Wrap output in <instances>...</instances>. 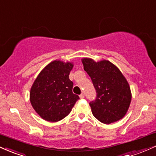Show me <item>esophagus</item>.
<instances>
[{"label": "esophagus", "instance_id": "34e87169", "mask_svg": "<svg viewBox=\"0 0 156 156\" xmlns=\"http://www.w3.org/2000/svg\"><path fill=\"white\" fill-rule=\"evenodd\" d=\"M80 99H83V98H84V94H83V93H81V94H80Z\"/></svg>", "mask_w": 156, "mask_h": 156}]
</instances>
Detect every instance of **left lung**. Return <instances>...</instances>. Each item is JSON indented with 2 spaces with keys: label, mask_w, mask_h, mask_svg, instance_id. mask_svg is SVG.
Returning <instances> with one entry per match:
<instances>
[{
  "label": "left lung",
  "mask_w": 156,
  "mask_h": 156,
  "mask_svg": "<svg viewBox=\"0 0 156 156\" xmlns=\"http://www.w3.org/2000/svg\"><path fill=\"white\" fill-rule=\"evenodd\" d=\"M82 63L97 92L96 99L89 103L94 117L104 124L124 117L131 101V92L122 73L107 60L96 62L84 58Z\"/></svg>",
  "instance_id": "left-lung-1"
}]
</instances>
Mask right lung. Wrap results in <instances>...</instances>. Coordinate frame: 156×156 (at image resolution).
<instances>
[{
  "mask_svg": "<svg viewBox=\"0 0 156 156\" xmlns=\"http://www.w3.org/2000/svg\"><path fill=\"white\" fill-rule=\"evenodd\" d=\"M73 64L55 60L41 71L32 85L30 101L36 112L44 120L58 122L72 111L79 97L73 93L69 78Z\"/></svg>",
  "mask_w": 156,
  "mask_h": 156,
  "instance_id": "add662e5",
  "label": "right lung"
}]
</instances>
